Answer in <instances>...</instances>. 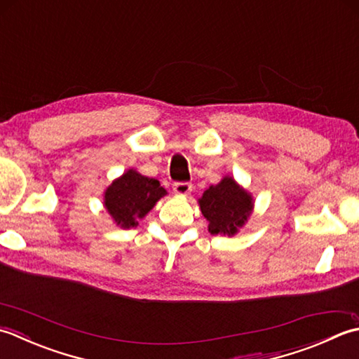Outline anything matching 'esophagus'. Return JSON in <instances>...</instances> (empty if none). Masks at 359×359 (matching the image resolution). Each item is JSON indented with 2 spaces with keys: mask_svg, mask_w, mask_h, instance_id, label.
I'll list each match as a JSON object with an SVG mask.
<instances>
[{
  "mask_svg": "<svg viewBox=\"0 0 359 359\" xmlns=\"http://www.w3.org/2000/svg\"><path fill=\"white\" fill-rule=\"evenodd\" d=\"M192 189H194V186L187 181L173 182V192L178 194V195H187V194L192 192Z\"/></svg>",
  "mask_w": 359,
  "mask_h": 359,
  "instance_id": "1",
  "label": "esophagus"
}]
</instances>
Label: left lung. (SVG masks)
I'll use <instances>...</instances> for the list:
<instances>
[{
  "mask_svg": "<svg viewBox=\"0 0 359 359\" xmlns=\"http://www.w3.org/2000/svg\"><path fill=\"white\" fill-rule=\"evenodd\" d=\"M200 208L209 222L210 233L233 236L243 226L252 209L251 196L232 178H223L217 186H210L203 194Z\"/></svg>",
  "mask_w": 359,
  "mask_h": 359,
  "instance_id": "left-lung-1",
  "label": "left lung"
}]
</instances>
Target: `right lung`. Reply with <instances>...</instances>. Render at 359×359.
Wrapping results in <instances>:
<instances>
[{"instance_id": "right-lung-1", "label": "right lung", "mask_w": 359, "mask_h": 359, "mask_svg": "<svg viewBox=\"0 0 359 359\" xmlns=\"http://www.w3.org/2000/svg\"><path fill=\"white\" fill-rule=\"evenodd\" d=\"M165 194L158 180L128 170L107 189L105 208L121 228H135L137 218L147 214Z\"/></svg>"}]
</instances>
